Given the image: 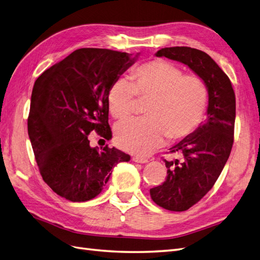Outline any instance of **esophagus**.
<instances>
[{
  "instance_id": "obj_1",
  "label": "esophagus",
  "mask_w": 260,
  "mask_h": 260,
  "mask_svg": "<svg viewBox=\"0 0 260 260\" xmlns=\"http://www.w3.org/2000/svg\"><path fill=\"white\" fill-rule=\"evenodd\" d=\"M132 160L135 161V162H139V164H145V162H147L146 158H141V157H138V156H133L132 157Z\"/></svg>"
}]
</instances>
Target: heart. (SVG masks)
<instances>
[{"instance_id": "b5f03b06", "label": "heart", "mask_w": 260, "mask_h": 260, "mask_svg": "<svg viewBox=\"0 0 260 260\" xmlns=\"http://www.w3.org/2000/svg\"><path fill=\"white\" fill-rule=\"evenodd\" d=\"M136 96L147 100L145 118L118 123L116 144L124 151L146 155L165 140L184 139L199 128L208 104V88L202 78L183 74L172 61L157 58L139 66L127 78L116 79L107 93L109 113L124 119L132 112Z\"/></svg>"}]
</instances>
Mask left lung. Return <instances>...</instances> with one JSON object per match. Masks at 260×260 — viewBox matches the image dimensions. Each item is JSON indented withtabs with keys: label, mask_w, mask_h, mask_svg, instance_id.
I'll use <instances>...</instances> for the list:
<instances>
[{
	"label": "left lung",
	"mask_w": 260,
	"mask_h": 260,
	"mask_svg": "<svg viewBox=\"0 0 260 260\" xmlns=\"http://www.w3.org/2000/svg\"><path fill=\"white\" fill-rule=\"evenodd\" d=\"M190 67L208 88L207 119L192 135L170 148L180 159H164L167 177L149 190L157 205L171 211H184L201 201L214 186L229 158L234 136L235 94L231 81L205 52L174 46L156 53Z\"/></svg>",
	"instance_id": "obj_1"
}]
</instances>
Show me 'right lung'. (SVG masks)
<instances>
[{
  "instance_id": "1",
  "label": "right lung",
  "mask_w": 260,
  "mask_h": 260,
  "mask_svg": "<svg viewBox=\"0 0 260 260\" xmlns=\"http://www.w3.org/2000/svg\"><path fill=\"white\" fill-rule=\"evenodd\" d=\"M137 57L107 49H79L36 80L28 135L44 182L61 198L94 199L116 165L130 160L115 147H91L88 136L95 131L112 138L107 93Z\"/></svg>"
}]
</instances>
